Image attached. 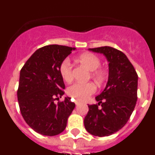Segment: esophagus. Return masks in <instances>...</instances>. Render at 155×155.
Masks as SVG:
<instances>
[{"label": "esophagus", "instance_id": "34e87169", "mask_svg": "<svg viewBox=\"0 0 155 155\" xmlns=\"http://www.w3.org/2000/svg\"><path fill=\"white\" fill-rule=\"evenodd\" d=\"M80 103H81V102H79V101H78V100H75V104H76L77 105H79V104H80Z\"/></svg>", "mask_w": 155, "mask_h": 155}]
</instances>
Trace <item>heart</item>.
<instances>
[{
    "label": "heart",
    "instance_id": "heart-1",
    "mask_svg": "<svg viewBox=\"0 0 155 155\" xmlns=\"http://www.w3.org/2000/svg\"><path fill=\"white\" fill-rule=\"evenodd\" d=\"M78 60L81 64L87 67V69L92 71V76L97 81L102 82L105 80V73L102 71L97 70L101 65L100 59L93 53H86L79 56ZM60 73L62 78L66 81H71L73 78L72 64L68 58L62 61L60 66ZM96 91V87L93 83H80L77 82L70 86L68 93L70 96L78 101H85Z\"/></svg>",
    "mask_w": 155,
    "mask_h": 155
}]
</instances>
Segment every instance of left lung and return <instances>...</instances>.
Listing matches in <instances>:
<instances>
[{"label":"left lung","mask_w":155,"mask_h":155,"mask_svg":"<svg viewBox=\"0 0 155 155\" xmlns=\"http://www.w3.org/2000/svg\"><path fill=\"white\" fill-rule=\"evenodd\" d=\"M89 50L102 53L109 61V79L105 88L88 105L84 117L86 130L96 137H106L125 126L137 100L138 76L127 56L110 46L92 48Z\"/></svg>","instance_id":"obj_1"}]
</instances>
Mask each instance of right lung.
Masks as SVG:
<instances>
[{
  "label": "right lung",
  "instance_id": "right-lung-1",
  "mask_svg": "<svg viewBox=\"0 0 155 155\" xmlns=\"http://www.w3.org/2000/svg\"><path fill=\"white\" fill-rule=\"evenodd\" d=\"M76 48L49 45L37 50L20 71L17 95L25 121L44 136H56L65 130L75 107L71 98L55 103L64 94L60 73L62 61Z\"/></svg>",
  "mask_w": 155,
  "mask_h": 155
}]
</instances>
